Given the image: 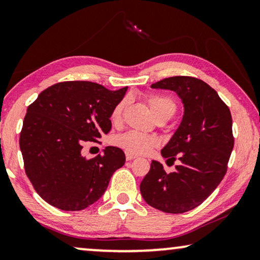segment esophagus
<instances>
[{"label":"esophagus","instance_id":"obj_1","mask_svg":"<svg viewBox=\"0 0 260 260\" xmlns=\"http://www.w3.org/2000/svg\"><path fill=\"white\" fill-rule=\"evenodd\" d=\"M125 157H126V161H131V159L136 158V155L130 154V152H125Z\"/></svg>","mask_w":260,"mask_h":260}]
</instances>
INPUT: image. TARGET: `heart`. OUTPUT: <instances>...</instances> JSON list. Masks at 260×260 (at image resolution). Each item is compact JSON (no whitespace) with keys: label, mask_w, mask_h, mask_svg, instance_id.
Returning <instances> with one entry per match:
<instances>
[{"label":"heart","mask_w":260,"mask_h":260,"mask_svg":"<svg viewBox=\"0 0 260 260\" xmlns=\"http://www.w3.org/2000/svg\"><path fill=\"white\" fill-rule=\"evenodd\" d=\"M147 103L150 108L151 112L154 113L156 119L162 118V117H172L175 115L176 112V103L173 98L168 97V95L162 94H150L145 97ZM127 99L124 98L119 101L115 105V108L111 111V122L115 125H119L122 123L124 110L126 108ZM115 144L118 145L126 152L134 155H145L149 154L152 149L158 147L159 141L157 137L151 136V135H145L138 131L130 130L126 133L120 134L115 138Z\"/></svg>","instance_id":"obj_1"}]
</instances>
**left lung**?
Here are the masks:
<instances>
[{"label": "left lung", "mask_w": 260, "mask_h": 260, "mask_svg": "<svg viewBox=\"0 0 260 260\" xmlns=\"http://www.w3.org/2000/svg\"><path fill=\"white\" fill-rule=\"evenodd\" d=\"M176 92L183 103V118L161 150L168 161L177 158L174 173L152 161L141 182V194L158 211L179 214L201 205L227 172L234 145L232 116L214 88L198 78L170 77L151 85Z\"/></svg>", "instance_id": "1"}]
</instances>
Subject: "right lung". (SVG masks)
I'll use <instances>...</instances> for the list:
<instances>
[{"label": "right lung", "instance_id": "right-lung-1", "mask_svg": "<svg viewBox=\"0 0 260 260\" xmlns=\"http://www.w3.org/2000/svg\"><path fill=\"white\" fill-rule=\"evenodd\" d=\"M126 90L63 81L46 88L28 106L20 134L24 170L49 205L62 211L85 209L104 194L112 174L125 163L117 147H106L93 158L84 157L81 149L111 130V111Z\"/></svg>", "mask_w": 260, "mask_h": 260}]
</instances>
